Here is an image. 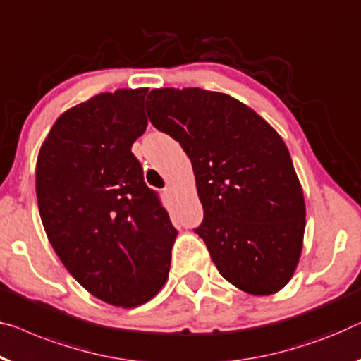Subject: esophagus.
Here are the masks:
<instances>
[{"label":"esophagus","mask_w":361,"mask_h":361,"mask_svg":"<svg viewBox=\"0 0 361 361\" xmlns=\"http://www.w3.org/2000/svg\"><path fill=\"white\" fill-rule=\"evenodd\" d=\"M164 193H166V197H174V189H172V187L171 185H168V187H166V189H164Z\"/></svg>","instance_id":"34e87169"}]
</instances>
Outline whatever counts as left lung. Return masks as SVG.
<instances>
[{"label":"left lung","mask_w":361,"mask_h":361,"mask_svg":"<svg viewBox=\"0 0 361 361\" xmlns=\"http://www.w3.org/2000/svg\"><path fill=\"white\" fill-rule=\"evenodd\" d=\"M146 112L189 156L205 215L195 233L219 274L249 295L280 291L300 262L306 226L280 135L238 99L200 87L153 90Z\"/></svg>","instance_id":"8db88e82"}]
</instances>
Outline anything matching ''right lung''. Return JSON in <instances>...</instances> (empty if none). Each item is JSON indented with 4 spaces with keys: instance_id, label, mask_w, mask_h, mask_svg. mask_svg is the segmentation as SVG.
I'll list each match as a JSON object with an SVG mask.
<instances>
[{
    "instance_id": "add662e5",
    "label": "right lung",
    "mask_w": 361,
    "mask_h": 361,
    "mask_svg": "<svg viewBox=\"0 0 361 361\" xmlns=\"http://www.w3.org/2000/svg\"><path fill=\"white\" fill-rule=\"evenodd\" d=\"M146 92H101L68 109L35 168L42 224L61 264L92 296L127 310L168 281L177 238L132 153L148 125Z\"/></svg>"
}]
</instances>
